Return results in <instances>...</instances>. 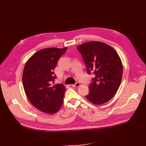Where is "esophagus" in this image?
<instances>
[{
  "mask_svg": "<svg viewBox=\"0 0 146 146\" xmlns=\"http://www.w3.org/2000/svg\"><path fill=\"white\" fill-rule=\"evenodd\" d=\"M80 86V83L79 82H77V83H76L75 84H73V85H72L73 87H79Z\"/></svg>",
  "mask_w": 146,
  "mask_h": 146,
  "instance_id": "34e87169",
  "label": "esophagus"
}]
</instances>
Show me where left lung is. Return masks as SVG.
<instances>
[{
  "label": "left lung",
  "instance_id": "obj_1",
  "mask_svg": "<svg viewBox=\"0 0 146 146\" xmlns=\"http://www.w3.org/2000/svg\"><path fill=\"white\" fill-rule=\"evenodd\" d=\"M86 66L87 72L95 74L85 97L95 105L106 103L113 98L119 87L122 64L117 51L110 45L99 41H90L78 45Z\"/></svg>",
  "mask_w": 146,
  "mask_h": 146
}]
</instances>
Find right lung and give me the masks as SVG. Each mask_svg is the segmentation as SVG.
I'll return each mask as SVG.
<instances>
[{
    "instance_id": "obj_1",
    "label": "right lung",
    "mask_w": 146,
    "mask_h": 146,
    "mask_svg": "<svg viewBox=\"0 0 146 146\" xmlns=\"http://www.w3.org/2000/svg\"><path fill=\"white\" fill-rule=\"evenodd\" d=\"M67 49L48 48L38 51L28 59L24 68L22 82L25 94L33 106L46 113H56L63 103L64 86L52 85L51 83L56 79L54 69Z\"/></svg>"
}]
</instances>
